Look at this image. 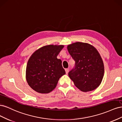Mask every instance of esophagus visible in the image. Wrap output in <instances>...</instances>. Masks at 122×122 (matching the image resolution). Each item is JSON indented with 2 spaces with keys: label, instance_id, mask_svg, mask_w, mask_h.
I'll return each instance as SVG.
<instances>
[{
  "label": "esophagus",
  "instance_id": "1",
  "mask_svg": "<svg viewBox=\"0 0 122 122\" xmlns=\"http://www.w3.org/2000/svg\"><path fill=\"white\" fill-rule=\"evenodd\" d=\"M69 69L68 68H67V69H65V71H66V73L67 74H68V73L69 72Z\"/></svg>",
  "mask_w": 122,
  "mask_h": 122
}]
</instances>
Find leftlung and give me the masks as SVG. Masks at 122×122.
<instances>
[{"label":"left lung","mask_w":122,"mask_h":122,"mask_svg":"<svg viewBox=\"0 0 122 122\" xmlns=\"http://www.w3.org/2000/svg\"><path fill=\"white\" fill-rule=\"evenodd\" d=\"M69 54L75 61L68 75L75 86L84 92L93 91L101 83L104 73L100 55L87 43L76 42L69 45Z\"/></svg>","instance_id":"left-lung-1"}]
</instances>
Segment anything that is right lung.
I'll return each instance as SVG.
<instances>
[{
    "mask_svg": "<svg viewBox=\"0 0 122 122\" xmlns=\"http://www.w3.org/2000/svg\"><path fill=\"white\" fill-rule=\"evenodd\" d=\"M63 45L42 47L32 54L27 62L26 77L29 86L36 92L49 93L56 87L58 81L65 75L62 61L57 56Z\"/></svg>",
    "mask_w": 122,
    "mask_h": 122,
    "instance_id": "obj_1",
    "label": "right lung"
}]
</instances>
